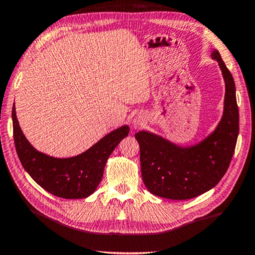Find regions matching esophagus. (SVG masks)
<instances>
[{
  "instance_id": "34e87169",
  "label": "esophagus",
  "mask_w": 255,
  "mask_h": 255,
  "mask_svg": "<svg viewBox=\"0 0 255 255\" xmlns=\"http://www.w3.org/2000/svg\"><path fill=\"white\" fill-rule=\"evenodd\" d=\"M142 124H143V121H142L141 119H139V117H136V119L133 121V125H134V128H140V127H142Z\"/></svg>"
}]
</instances>
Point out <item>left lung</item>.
<instances>
[{
    "mask_svg": "<svg viewBox=\"0 0 255 255\" xmlns=\"http://www.w3.org/2000/svg\"><path fill=\"white\" fill-rule=\"evenodd\" d=\"M212 57L219 62L226 80L224 113L215 132L190 148H180L146 131L134 134L143 183L157 197L172 200L198 197L213 189L230 165L239 133L236 87L219 51L214 50Z\"/></svg>",
    "mask_w": 255,
    "mask_h": 255,
    "instance_id": "left-lung-1",
    "label": "left lung"
}]
</instances>
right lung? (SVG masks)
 <instances>
[{
	"instance_id": "right-lung-1",
	"label": "right lung",
	"mask_w": 255,
	"mask_h": 255,
	"mask_svg": "<svg viewBox=\"0 0 255 255\" xmlns=\"http://www.w3.org/2000/svg\"><path fill=\"white\" fill-rule=\"evenodd\" d=\"M14 109L13 105V140L21 165L43 190L63 199H83L97 190L109 155L130 131L125 125L78 156L55 158L33 148L20 130Z\"/></svg>"
}]
</instances>
